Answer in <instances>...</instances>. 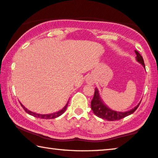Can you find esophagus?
<instances>
[{
	"label": "esophagus",
	"mask_w": 158,
	"mask_h": 158,
	"mask_svg": "<svg viewBox=\"0 0 158 158\" xmlns=\"http://www.w3.org/2000/svg\"><path fill=\"white\" fill-rule=\"evenodd\" d=\"M86 83L89 84V85H93L94 81H93V80H92L90 78V77H88V78L86 79Z\"/></svg>",
	"instance_id": "34e87169"
}]
</instances>
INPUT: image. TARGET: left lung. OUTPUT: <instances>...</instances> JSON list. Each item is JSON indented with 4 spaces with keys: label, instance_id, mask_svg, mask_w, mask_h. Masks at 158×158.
I'll use <instances>...</instances> for the list:
<instances>
[{
    "label": "left lung",
    "instance_id": "obj_1",
    "mask_svg": "<svg viewBox=\"0 0 158 158\" xmlns=\"http://www.w3.org/2000/svg\"><path fill=\"white\" fill-rule=\"evenodd\" d=\"M135 54H136L135 59H136L137 61L139 63V64H141L145 69L144 60L143 59V57L140 56V54L137 52V51L135 50ZM140 102L141 101H140V102L138 103L135 107H133L131 110L127 111H118L113 110L109 107V106L104 102V101L102 100V99L100 96V94H99V89L96 87L95 89H94L93 99V100L91 101V108L92 110L93 111V113L97 116H98V117L101 118H103V119L113 121L121 119V118H124L126 116L131 114H133L137 110L138 106H139V104H140Z\"/></svg>",
    "mask_w": 158,
    "mask_h": 158
}]
</instances>
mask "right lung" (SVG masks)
<instances>
[{"label": "right lung", "mask_w": 158, "mask_h": 158, "mask_svg": "<svg viewBox=\"0 0 158 158\" xmlns=\"http://www.w3.org/2000/svg\"><path fill=\"white\" fill-rule=\"evenodd\" d=\"M69 101H68V102L66 103V104L64 106V107L61 109V110L56 111V112H54V113H52V114H37L35 112H33V111H30L29 110H27L25 106L23 105V104L20 103L21 106H23V108L24 109V110H25L27 113L29 114L30 115H31L33 116H35V117H37V118H44V119H52V118H57L60 116L61 114H63L65 112V111L67 109V106H68V104H69Z\"/></svg>", "instance_id": "1"}]
</instances>
